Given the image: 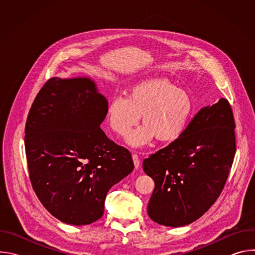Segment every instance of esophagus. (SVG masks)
<instances>
[{
    "instance_id": "1",
    "label": "esophagus",
    "mask_w": 255,
    "mask_h": 255,
    "mask_svg": "<svg viewBox=\"0 0 255 255\" xmlns=\"http://www.w3.org/2000/svg\"><path fill=\"white\" fill-rule=\"evenodd\" d=\"M132 158H133V162H134V166L136 169L139 168L140 166V158L137 154H132Z\"/></svg>"
}]
</instances>
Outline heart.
Instances as JSON below:
<instances>
[{"label": "heart", "mask_w": 255, "mask_h": 255, "mask_svg": "<svg viewBox=\"0 0 255 255\" xmlns=\"http://www.w3.org/2000/svg\"><path fill=\"white\" fill-rule=\"evenodd\" d=\"M195 111L190 93L178 89L166 79H152L134 85L128 97L116 96L107 107V120L118 135L132 131L127 143L134 148L145 147L156 138L169 143L177 140L186 131Z\"/></svg>", "instance_id": "b5f03b06"}]
</instances>
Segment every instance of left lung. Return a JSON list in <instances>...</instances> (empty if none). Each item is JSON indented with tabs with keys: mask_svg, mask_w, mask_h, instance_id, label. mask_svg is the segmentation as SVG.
<instances>
[{
	"mask_svg": "<svg viewBox=\"0 0 255 255\" xmlns=\"http://www.w3.org/2000/svg\"><path fill=\"white\" fill-rule=\"evenodd\" d=\"M234 128L232 109L222 98L202 108L177 140L143 160L144 172L155 185L147 207L151 220L180 227L210 209L233 163Z\"/></svg>",
	"mask_w": 255,
	"mask_h": 255,
	"instance_id": "left-lung-1",
	"label": "left lung"
}]
</instances>
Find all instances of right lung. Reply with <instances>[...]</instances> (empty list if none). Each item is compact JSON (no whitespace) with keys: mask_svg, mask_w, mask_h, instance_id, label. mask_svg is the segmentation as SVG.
Masks as SVG:
<instances>
[{"mask_svg":"<svg viewBox=\"0 0 255 255\" xmlns=\"http://www.w3.org/2000/svg\"><path fill=\"white\" fill-rule=\"evenodd\" d=\"M107 99L90 78L48 80L25 127L30 180L63 223L88 225L104 214L107 193L134 168L131 153L101 129Z\"/></svg>","mask_w":255,"mask_h":255,"instance_id":"add662e5","label":"right lung"}]
</instances>
